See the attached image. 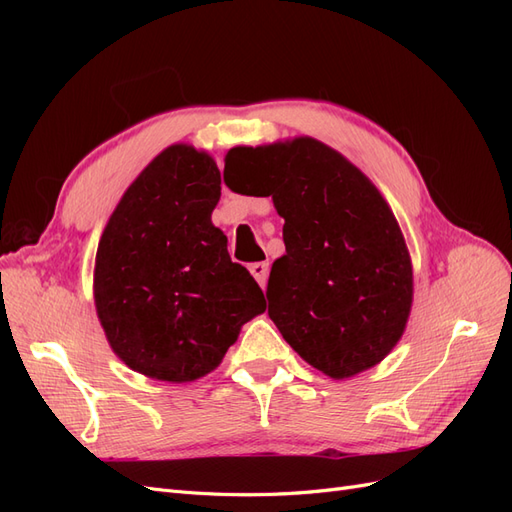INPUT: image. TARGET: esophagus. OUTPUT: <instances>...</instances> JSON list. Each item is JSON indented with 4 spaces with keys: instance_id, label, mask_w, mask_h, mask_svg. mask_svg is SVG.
<instances>
[{
    "instance_id": "esophagus-1",
    "label": "esophagus",
    "mask_w": 512,
    "mask_h": 512,
    "mask_svg": "<svg viewBox=\"0 0 512 512\" xmlns=\"http://www.w3.org/2000/svg\"><path fill=\"white\" fill-rule=\"evenodd\" d=\"M250 273L254 275V280L265 288L269 277V262H254V265H250Z\"/></svg>"
}]
</instances>
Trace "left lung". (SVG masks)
Masks as SVG:
<instances>
[{
  "instance_id": "8db88e82",
  "label": "left lung",
  "mask_w": 512,
  "mask_h": 512,
  "mask_svg": "<svg viewBox=\"0 0 512 512\" xmlns=\"http://www.w3.org/2000/svg\"><path fill=\"white\" fill-rule=\"evenodd\" d=\"M224 183L258 185L284 218L286 254L273 262L267 299L292 350L335 380L380 363L406 329L412 265L376 185L307 136L230 149Z\"/></svg>"
}]
</instances>
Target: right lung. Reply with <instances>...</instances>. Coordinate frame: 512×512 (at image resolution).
Wrapping results in <instances>:
<instances>
[{"instance_id":"add662e5","label":"right lung","mask_w":512,"mask_h":512,"mask_svg":"<svg viewBox=\"0 0 512 512\" xmlns=\"http://www.w3.org/2000/svg\"><path fill=\"white\" fill-rule=\"evenodd\" d=\"M220 168L188 145L164 149L119 200L96 254L106 339L130 369L164 382L209 374L265 294L211 224Z\"/></svg>"}]
</instances>
